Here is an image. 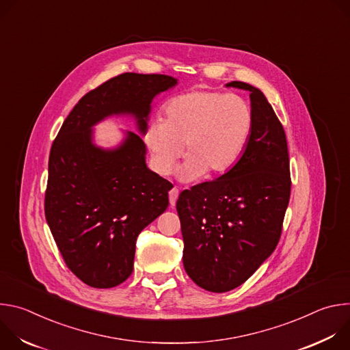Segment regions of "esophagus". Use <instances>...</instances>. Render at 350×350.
I'll return each mask as SVG.
<instances>
[{"mask_svg": "<svg viewBox=\"0 0 350 350\" xmlns=\"http://www.w3.org/2000/svg\"><path fill=\"white\" fill-rule=\"evenodd\" d=\"M178 193H180V191H178V188H177V187H173V188L169 191V202H170V205H172V206H174V205H176V201H177V198H178Z\"/></svg>", "mask_w": 350, "mask_h": 350, "instance_id": "1", "label": "esophagus"}]
</instances>
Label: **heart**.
<instances>
[{"mask_svg":"<svg viewBox=\"0 0 350 350\" xmlns=\"http://www.w3.org/2000/svg\"><path fill=\"white\" fill-rule=\"evenodd\" d=\"M254 131V111L235 94L193 90L170 98L163 120L151 122L144 142L154 170L169 176L183 155L181 180L206 174L213 178L230 172L242 158Z\"/></svg>","mask_w":350,"mask_h":350,"instance_id":"heart-1","label":"heart"}]
</instances>
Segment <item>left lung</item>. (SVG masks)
Returning a JSON list of instances; mask_svg holds the SVG:
<instances>
[{"label":"left lung","instance_id":"8db88e82","mask_svg":"<svg viewBox=\"0 0 350 350\" xmlns=\"http://www.w3.org/2000/svg\"><path fill=\"white\" fill-rule=\"evenodd\" d=\"M254 131L239 162L216 180L193 185L177 199L189 278L211 292H227L251 277L273 254L291 196L284 127L265 94L251 84Z\"/></svg>","mask_w":350,"mask_h":350}]
</instances>
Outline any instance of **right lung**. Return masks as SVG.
<instances>
[{
	"instance_id": "add662e5",
	"label": "right lung",
	"mask_w": 350,
	"mask_h": 350,
	"mask_svg": "<svg viewBox=\"0 0 350 350\" xmlns=\"http://www.w3.org/2000/svg\"><path fill=\"white\" fill-rule=\"evenodd\" d=\"M177 80L123 73L88 91L55 137L48 161L45 219L68 269L84 284L112 288L133 273L138 234L169 206L166 178L145 165V144L129 133L115 151L91 144V126L131 113L145 133L157 94Z\"/></svg>"
}]
</instances>
